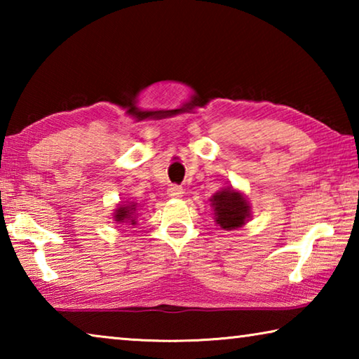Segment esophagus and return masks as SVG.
Instances as JSON below:
<instances>
[{
	"instance_id": "obj_1",
	"label": "esophagus",
	"mask_w": 359,
	"mask_h": 359,
	"mask_svg": "<svg viewBox=\"0 0 359 359\" xmlns=\"http://www.w3.org/2000/svg\"><path fill=\"white\" fill-rule=\"evenodd\" d=\"M168 196L172 198V199H179L184 196V190L179 185H171L168 188Z\"/></svg>"
}]
</instances>
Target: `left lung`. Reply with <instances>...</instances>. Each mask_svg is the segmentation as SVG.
<instances>
[{"label": "left lung", "instance_id": "left-lung-1", "mask_svg": "<svg viewBox=\"0 0 359 359\" xmlns=\"http://www.w3.org/2000/svg\"><path fill=\"white\" fill-rule=\"evenodd\" d=\"M214 209V220L224 231H233L245 226L252 218V205L245 194L233 187H223L210 198Z\"/></svg>", "mask_w": 359, "mask_h": 359}]
</instances>
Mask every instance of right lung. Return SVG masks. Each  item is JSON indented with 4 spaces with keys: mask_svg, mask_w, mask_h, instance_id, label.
<instances>
[{
    "mask_svg": "<svg viewBox=\"0 0 359 359\" xmlns=\"http://www.w3.org/2000/svg\"><path fill=\"white\" fill-rule=\"evenodd\" d=\"M139 205L135 201H126L117 204V209L114 210L112 220L118 224H136L137 223Z\"/></svg>",
    "mask_w": 359,
    "mask_h": 359,
    "instance_id": "right-lung-1",
    "label": "right lung"
}]
</instances>
